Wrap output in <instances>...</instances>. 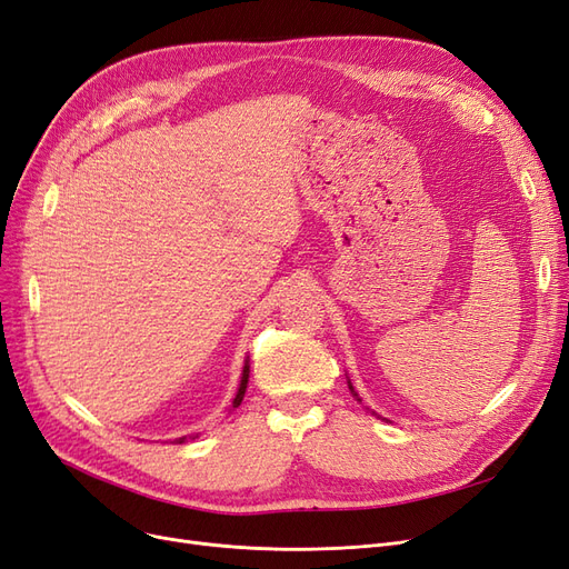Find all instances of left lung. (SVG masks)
Masks as SVG:
<instances>
[{
	"label": "left lung",
	"mask_w": 569,
	"mask_h": 569,
	"mask_svg": "<svg viewBox=\"0 0 569 569\" xmlns=\"http://www.w3.org/2000/svg\"><path fill=\"white\" fill-rule=\"evenodd\" d=\"M348 388H350V393H352V398H356V400H358V402H362V400H360V396H358V393H356V388H352V383H350V379H348Z\"/></svg>",
	"instance_id": "obj_1"
}]
</instances>
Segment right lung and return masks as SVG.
Wrapping results in <instances>:
<instances>
[{
  "label": "right lung",
  "mask_w": 569,
  "mask_h": 569,
  "mask_svg": "<svg viewBox=\"0 0 569 569\" xmlns=\"http://www.w3.org/2000/svg\"><path fill=\"white\" fill-rule=\"evenodd\" d=\"M247 383H249V358L244 360V367H242V377H240V386H238V393H234V398H232V405H230V411L232 409H238L240 407V402H242V398H244V390H247ZM194 440L198 436H183V438H179L176 442H186V440Z\"/></svg>",
  "instance_id": "obj_1"
}]
</instances>
